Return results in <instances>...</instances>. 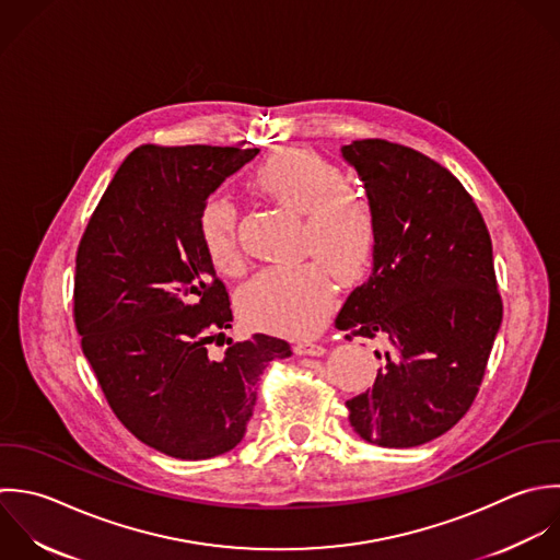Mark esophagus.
Segmentation results:
<instances>
[{"label":"esophagus","mask_w":560,"mask_h":560,"mask_svg":"<svg viewBox=\"0 0 560 560\" xmlns=\"http://www.w3.org/2000/svg\"><path fill=\"white\" fill-rule=\"evenodd\" d=\"M294 351L299 355H323L325 347L320 342H314V340H303V342L294 345Z\"/></svg>","instance_id":"esophagus-1"}]
</instances>
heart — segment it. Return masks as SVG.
Returning a JSON list of instances; mask_svg holds the SVG:
<instances>
[{
	"label": "heart",
	"mask_w": 560,
	"mask_h": 560,
	"mask_svg": "<svg viewBox=\"0 0 560 560\" xmlns=\"http://www.w3.org/2000/svg\"><path fill=\"white\" fill-rule=\"evenodd\" d=\"M250 187L303 213L301 250L314 259L257 272L237 294L240 314L248 325L285 336L314 334L334 303L329 272L340 283H353L371 266L377 237L373 209L338 165L305 148L270 152L253 170ZM198 233L218 272L233 277L244 270L237 207L229 198L205 202Z\"/></svg>",
	"instance_id": "b5f03b06"
}]
</instances>
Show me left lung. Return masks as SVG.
Returning <instances> with one entry per match:
<instances>
[{
    "label": "left lung",
    "mask_w": 560,
    "mask_h": 560,
    "mask_svg": "<svg viewBox=\"0 0 560 560\" xmlns=\"http://www.w3.org/2000/svg\"><path fill=\"white\" fill-rule=\"evenodd\" d=\"M342 156L364 180L377 237L373 272L336 327L384 345L349 421L373 445L417 447L452 430L482 386L504 316L491 235L463 183L423 152L358 139Z\"/></svg>",
    "instance_id": "left-lung-1"
}]
</instances>
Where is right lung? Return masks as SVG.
<instances>
[{"mask_svg": "<svg viewBox=\"0 0 560 560\" xmlns=\"http://www.w3.org/2000/svg\"><path fill=\"white\" fill-rule=\"evenodd\" d=\"M259 148H135L102 194L75 253L73 323L82 353L121 425L180 460L231 452L257 401L255 384L285 340L255 334L209 345L231 329L198 215L220 183Z\"/></svg>", "mask_w": 560, "mask_h": 560, "instance_id": "add662e5", "label": "right lung"}]
</instances>
